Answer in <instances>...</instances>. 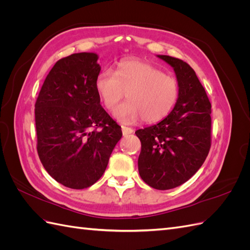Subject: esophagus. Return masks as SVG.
<instances>
[{
    "label": "esophagus",
    "mask_w": 250,
    "mask_h": 250,
    "mask_svg": "<svg viewBox=\"0 0 250 250\" xmlns=\"http://www.w3.org/2000/svg\"><path fill=\"white\" fill-rule=\"evenodd\" d=\"M122 132L124 135H127V134H130L133 132V129L130 127H127V126H122Z\"/></svg>",
    "instance_id": "esophagus-1"
}]
</instances>
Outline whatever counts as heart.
<instances>
[{
  "mask_svg": "<svg viewBox=\"0 0 250 250\" xmlns=\"http://www.w3.org/2000/svg\"><path fill=\"white\" fill-rule=\"evenodd\" d=\"M98 95L107 110H112L126 96L128 101L113 111L123 123H156L167 117L179 96L177 80L143 60H124L116 71L105 69L96 78Z\"/></svg>",
  "mask_w": 250,
  "mask_h": 250,
  "instance_id": "b5f03b06",
  "label": "heart"
}]
</instances>
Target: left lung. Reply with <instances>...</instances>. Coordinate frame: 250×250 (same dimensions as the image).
<instances>
[{"label":"left lung","mask_w":250,"mask_h":250,"mask_svg":"<svg viewBox=\"0 0 250 250\" xmlns=\"http://www.w3.org/2000/svg\"><path fill=\"white\" fill-rule=\"evenodd\" d=\"M175 71L179 96L162 122L135 131L142 144L139 172L156 190L185 184L199 170L211 144L210 102L195 71L184 60L158 55Z\"/></svg>","instance_id":"obj_1"}]
</instances>
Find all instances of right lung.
Segmentation results:
<instances>
[{"label": "right lung", "mask_w": 250, "mask_h": 250, "mask_svg": "<svg viewBox=\"0 0 250 250\" xmlns=\"http://www.w3.org/2000/svg\"><path fill=\"white\" fill-rule=\"evenodd\" d=\"M95 53H75L52 67L35 102L37 153L57 183L82 190L99 180L122 138L100 104Z\"/></svg>", "instance_id": "add662e5"}]
</instances>
